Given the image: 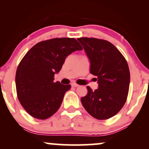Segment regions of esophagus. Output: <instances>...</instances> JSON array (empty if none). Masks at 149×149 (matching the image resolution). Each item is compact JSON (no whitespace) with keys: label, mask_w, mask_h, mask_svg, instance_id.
Returning <instances> with one entry per match:
<instances>
[{"label":"esophagus","mask_w":149,"mask_h":149,"mask_svg":"<svg viewBox=\"0 0 149 149\" xmlns=\"http://www.w3.org/2000/svg\"><path fill=\"white\" fill-rule=\"evenodd\" d=\"M71 85H72L73 87H76H76L79 86V85H78V84H76V83H72V84H71Z\"/></svg>","instance_id":"1"}]
</instances>
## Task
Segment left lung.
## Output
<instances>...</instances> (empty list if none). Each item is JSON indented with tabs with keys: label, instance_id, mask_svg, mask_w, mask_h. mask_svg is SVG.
<instances>
[{
	"label": "left lung",
	"instance_id": "1",
	"mask_svg": "<svg viewBox=\"0 0 149 149\" xmlns=\"http://www.w3.org/2000/svg\"><path fill=\"white\" fill-rule=\"evenodd\" d=\"M90 61V73L97 77L99 88L88 95L81 103L92 117L109 119L123 107L129 92L130 73L125 58L111 42L95 38H78Z\"/></svg>",
	"mask_w": 149,
	"mask_h": 149
}]
</instances>
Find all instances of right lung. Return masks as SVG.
I'll return each instance as SVG.
<instances>
[{
    "label": "right lung",
    "mask_w": 149,
    "mask_h": 149,
    "mask_svg": "<svg viewBox=\"0 0 149 149\" xmlns=\"http://www.w3.org/2000/svg\"><path fill=\"white\" fill-rule=\"evenodd\" d=\"M81 49L73 38H56L38 42L22 58L15 76L17 95L32 117L45 120L57 111L71 85L54 82V74L69 54Z\"/></svg>",
    "instance_id": "add662e5"
}]
</instances>
